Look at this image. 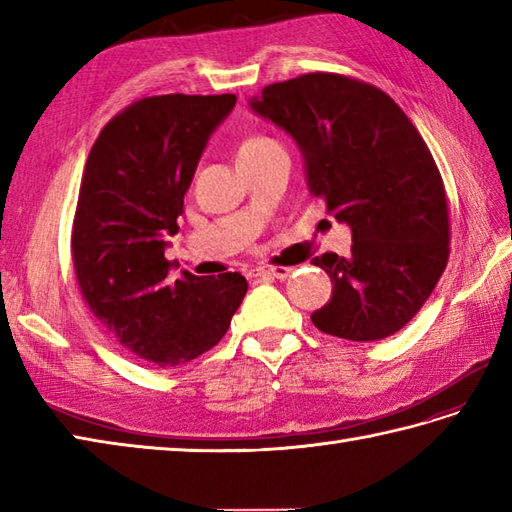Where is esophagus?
Listing matches in <instances>:
<instances>
[{
  "label": "esophagus",
  "instance_id": "obj_1",
  "mask_svg": "<svg viewBox=\"0 0 512 512\" xmlns=\"http://www.w3.org/2000/svg\"><path fill=\"white\" fill-rule=\"evenodd\" d=\"M290 275V268L286 266H273V268H257L253 277H262V279H286Z\"/></svg>",
  "mask_w": 512,
  "mask_h": 512
}]
</instances>
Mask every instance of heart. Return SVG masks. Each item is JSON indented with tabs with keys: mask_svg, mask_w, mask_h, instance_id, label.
Returning a JSON list of instances; mask_svg holds the SVG:
<instances>
[{
	"mask_svg": "<svg viewBox=\"0 0 512 512\" xmlns=\"http://www.w3.org/2000/svg\"><path fill=\"white\" fill-rule=\"evenodd\" d=\"M270 145H275V140L264 138V136L246 138L244 143L239 145V151H237V154H248V151H257V149H264V147H270Z\"/></svg>",
	"mask_w": 512,
	"mask_h": 512,
	"instance_id": "1",
	"label": "heart"
}]
</instances>
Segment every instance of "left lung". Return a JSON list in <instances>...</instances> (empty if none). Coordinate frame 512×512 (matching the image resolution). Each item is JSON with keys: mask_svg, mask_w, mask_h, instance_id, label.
Masks as SVG:
<instances>
[{"mask_svg": "<svg viewBox=\"0 0 512 512\" xmlns=\"http://www.w3.org/2000/svg\"><path fill=\"white\" fill-rule=\"evenodd\" d=\"M250 110L299 145L310 195L352 231V255L312 264L332 299L312 323L347 341H380L416 317L449 259V206L429 147L391 96L314 72L264 88Z\"/></svg>", "mask_w": 512, "mask_h": 512, "instance_id": "left-lung-1", "label": "left lung"}]
</instances>
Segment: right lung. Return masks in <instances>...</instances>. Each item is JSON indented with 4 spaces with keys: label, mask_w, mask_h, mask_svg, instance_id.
Returning <instances> with one entry per match:
<instances>
[{
    "label": "right lung",
    "mask_w": 512,
    "mask_h": 512,
    "mask_svg": "<svg viewBox=\"0 0 512 512\" xmlns=\"http://www.w3.org/2000/svg\"><path fill=\"white\" fill-rule=\"evenodd\" d=\"M237 96H149L107 123L85 162L72 224L76 279L94 317L149 365L173 367L222 341L248 284L239 273L171 281L167 235L206 143Z\"/></svg>",
    "instance_id": "obj_1"
}]
</instances>
